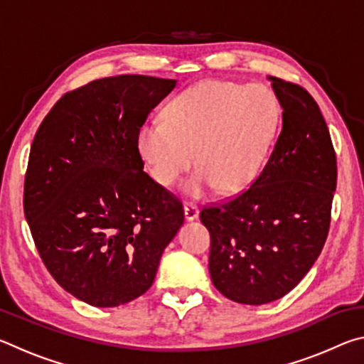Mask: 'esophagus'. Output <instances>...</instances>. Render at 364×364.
I'll return each mask as SVG.
<instances>
[{
  "label": "esophagus",
  "mask_w": 364,
  "mask_h": 364,
  "mask_svg": "<svg viewBox=\"0 0 364 364\" xmlns=\"http://www.w3.org/2000/svg\"><path fill=\"white\" fill-rule=\"evenodd\" d=\"M184 218H186L188 221L199 218V207H197L196 204H191V202L184 204Z\"/></svg>",
  "instance_id": "1"
}]
</instances>
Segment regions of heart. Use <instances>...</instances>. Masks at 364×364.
Listing matches in <instances>:
<instances>
[{
  "instance_id": "1",
  "label": "heart",
  "mask_w": 364,
  "mask_h": 364,
  "mask_svg": "<svg viewBox=\"0 0 364 364\" xmlns=\"http://www.w3.org/2000/svg\"><path fill=\"white\" fill-rule=\"evenodd\" d=\"M279 102L263 85L205 80L175 96L165 120L139 127L136 146L151 176L173 186L194 164L186 193H236L260 175L279 125Z\"/></svg>"
}]
</instances>
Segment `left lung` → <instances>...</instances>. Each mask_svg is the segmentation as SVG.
I'll return each instance as SVG.
<instances>
[{"mask_svg":"<svg viewBox=\"0 0 364 364\" xmlns=\"http://www.w3.org/2000/svg\"><path fill=\"white\" fill-rule=\"evenodd\" d=\"M282 130L250 188L202 208L210 232L208 271L226 299L263 305L284 297L323 250L337 160L316 101L300 85L268 77Z\"/></svg>","mask_w":364,"mask_h":364,"instance_id":"8db88e82","label":"left lung"}]
</instances>
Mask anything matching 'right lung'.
Returning <instances> with one entry per match:
<instances>
[{
  "label": "right lung",
  "instance_id": "add662e5",
  "mask_svg": "<svg viewBox=\"0 0 364 364\" xmlns=\"http://www.w3.org/2000/svg\"><path fill=\"white\" fill-rule=\"evenodd\" d=\"M176 80L119 75L69 91L30 149L23 213L58 284L93 306L143 295L184 221L181 200L146 173L139 127Z\"/></svg>",
  "mask_w": 364,
  "mask_h": 364
}]
</instances>
